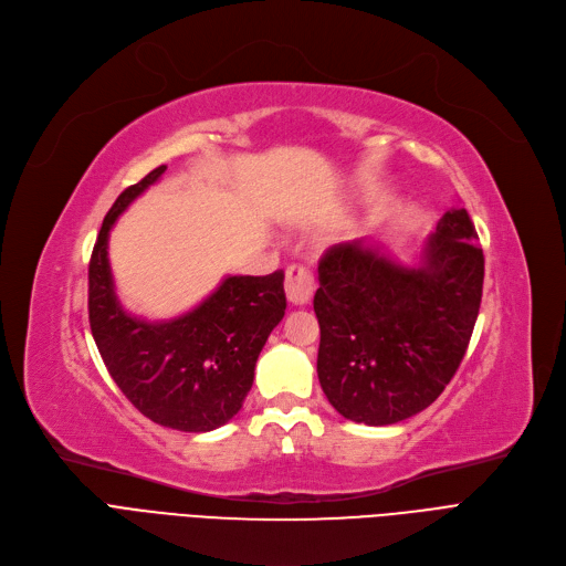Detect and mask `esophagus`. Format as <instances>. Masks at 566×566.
Listing matches in <instances>:
<instances>
[{
  "label": "esophagus",
  "mask_w": 566,
  "mask_h": 566,
  "mask_svg": "<svg viewBox=\"0 0 566 566\" xmlns=\"http://www.w3.org/2000/svg\"><path fill=\"white\" fill-rule=\"evenodd\" d=\"M285 294L287 302L294 306H306L311 304L315 294V279L302 264H292L285 272Z\"/></svg>",
  "instance_id": "1"
}]
</instances>
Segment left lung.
I'll use <instances>...</instances> for the list:
<instances>
[{
  "label": "left lung",
  "instance_id": "1",
  "mask_svg": "<svg viewBox=\"0 0 566 566\" xmlns=\"http://www.w3.org/2000/svg\"><path fill=\"white\" fill-rule=\"evenodd\" d=\"M470 213L440 219L417 266L364 241L319 260L317 378L345 419L389 426L433 402L459 370L483 287Z\"/></svg>",
  "mask_w": 566,
  "mask_h": 566
}]
</instances>
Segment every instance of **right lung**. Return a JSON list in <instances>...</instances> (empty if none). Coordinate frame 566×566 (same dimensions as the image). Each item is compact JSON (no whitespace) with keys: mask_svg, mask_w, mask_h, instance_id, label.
Segmentation results:
<instances>
[{"mask_svg":"<svg viewBox=\"0 0 566 566\" xmlns=\"http://www.w3.org/2000/svg\"><path fill=\"white\" fill-rule=\"evenodd\" d=\"M164 172L166 166H158L128 186L105 213L90 260V327L107 373L147 419L207 433L244 406L260 349L285 315L283 272L226 276L202 304L175 319L128 315L115 294L107 234Z\"/></svg>","mask_w":566,"mask_h":566,"instance_id":"1","label":"right lung"}]
</instances>
